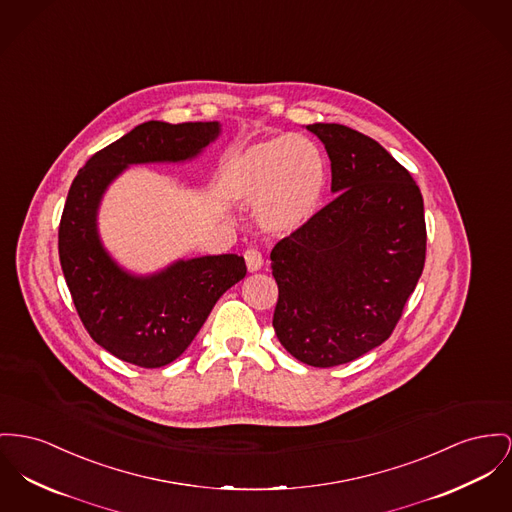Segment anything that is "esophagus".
<instances>
[{"instance_id":"34e87169","label":"esophagus","mask_w":512,"mask_h":512,"mask_svg":"<svg viewBox=\"0 0 512 512\" xmlns=\"http://www.w3.org/2000/svg\"><path fill=\"white\" fill-rule=\"evenodd\" d=\"M244 262H246V268H248V272H260L262 270V266H264V258H262V254L256 250V248H248L246 252H244Z\"/></svg>"}]
</instances>
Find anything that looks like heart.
Segmentation results:
<instances>
[{"label":"heart","mask_w":512,"mask_h":512,"mask_svg":"<svg viewBox=\"0 0 512 512\" xmlns=\"http://www.w3.org/2000/svg\"><path fill=\"white\" fill-rule=\"evenodd\" d=\"M235 194L256 205L258 221L273 233H293L318 211L326 169L316 145L281 136L248 147L231 167Z\"/></svg>","instance_id":"heart-1"}]
</instances>
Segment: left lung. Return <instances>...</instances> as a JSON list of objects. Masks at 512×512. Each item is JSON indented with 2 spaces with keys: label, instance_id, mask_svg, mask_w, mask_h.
Listing matches in <instances>:
<instances>
[{
  "label": "left lung",
  "instance_id": "left-lung-1",
  "mask_svg": "<svg viewBox=\"0 0 512 512\" xmlns=\"http://www.w3.org/2000/svg\"><path fill=\"white\" fill-rule=\"evenodd\" d=\"M332 163L334 202L273 246V330L310 367L349 363L388 340L425 264L423 198L378 141L310 124Z\"/></svg>",
  "mask_w": 512,
  "mask_h": 512
}]
</instances>
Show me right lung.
I'll return each mask as SVG.
<instances>
[{
    "instance_id": "right-lung-1",
    "label": "right lung",
    "mask_w": 512,
    "mask_h": 512,
    "mask_svg": "<svg viewBox=\"0 0 512 512\" xmlns=\"http://www.w3.org/2000/svg\"><path fill=\"white\" fill-rule=\"evenodd\" d=\"M219 134V122L149 120L95 153L69 188L58 231L69 293L89 336L126 363L157 369L180 357L246 264L219 254L176 260L149 275L124 270L99 235L104 192L130 165L192 161Z\"/></svg>"
}]
</instances>
